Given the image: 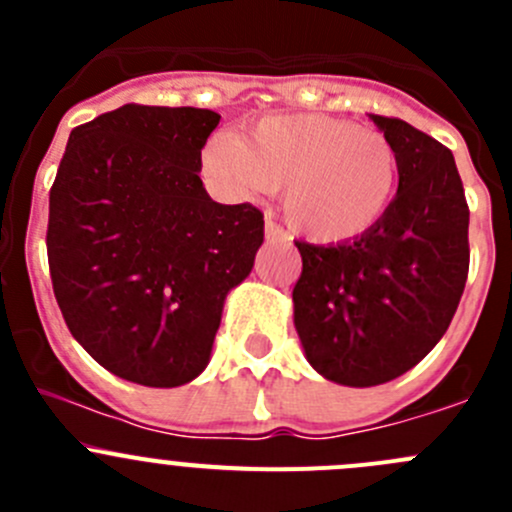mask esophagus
Instances as JSON below:
<instances>
[{"label": "esophagus", "mask_w": 512, "mask_h": 512, "mask_svg": "<svg viewBox=\"0 0 512 512\" xmlns=\"http://www.w3.org/2000/svg\"><path fill=\"white\" fill-rule=\"evenodd\" d=\"M265 237L270 242H287L289 240L287 232L282 230V227L277 223H272V220H267V223H265Z\"/></svg>", "instance_id": "1"}]
</instances>
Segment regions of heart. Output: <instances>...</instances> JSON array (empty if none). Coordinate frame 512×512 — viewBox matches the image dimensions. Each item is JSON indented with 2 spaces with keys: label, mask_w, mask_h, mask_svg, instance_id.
<instances>
[{
  "label": "heart",
  "mask_w": 512,
  "mask_h": 512,
  "mask_svg": "<svg viewBox=\"0 0 512 512\" xmlns=\"http://www.w3.org/2000/svg\"><path fill=\"white\" fill-rule=\"evenodd\" d=\"M200 160L227 198L285 188L289 225L324 245L374 230L399 188V158L381 133L322 113L262 118L245 138L220 131Z\"/></svg>",
  "instance_id": "1"
}]
</instances>
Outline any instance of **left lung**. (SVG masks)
<instances>
[{
  "instance_id": "1",
  "label": "left lung",
  "mask_w": 512,
  "mask_h": 512,
  "mask_svg": "<svg viewBox=\"0 0 512 512\" xmlns=\"http://www.w3.org/2000/svg\"><path fill=\"white\" fill-rule=\"evenodd\" d=\"M371 121L399 158L389 213L349 242H294V327L309 364L342 386L386 384L414 369L446 334L471 260L453 153L401 118Z\"/></svg>"
}]
</instances>
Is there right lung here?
I'll list each match as a JSON object with an SVG mask.
<instances>
[{"instance_id":"right-lung-1","label":"right lung","mask_w":512,"mask_h":512,"mask_svg":"<svg viewBox=\"0 0 512 512\" xmlns=\"http://www.w3.org/2000/svg\"><path fill=\"white\" fill-rule=\"evenodd\" d=\"M208 108L126 103L74 128L49 193L46 252L64 322L103 369L156 389L208 366L227 292L265 220L200 180Z\"/></svg>"}]
</instances>
